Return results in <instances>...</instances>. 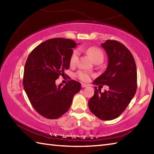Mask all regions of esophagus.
I'll return each instance as SVG.
<instances>
[{
	"mask_svg": "<svg viewBox=\"0 0 154 154\" xmlns=\"http://www.w3.org/2000/svg\"><path fill=\"white\" fill-rule=\"evenodd\" d=\"M81 86H82L83 88H85V87H87L88 86V85L86 84V83H82V85H81Z\"/></svg>",
	"mask_w": 154,
	"mask_h": 154,
	"instance_id": "34e87169",
	"label": "esophagus"
}]
</instances>
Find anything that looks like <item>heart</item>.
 I'll list each match as a JSON object with an SVG mask.
<instances>
[{
  "label": "heart",
  "mask_w": 154,
  "mask_h": 154,
  "mask_svg": "<svg viewBox=\"0 0 154 154\" xmlns=\"http://www.w3.org/2000/svg\"><path fill=\"white\" fill-rule=\"evenodd\" d=\"M85 51L86 52L87 54L89 55L92 58V60L94 63L97 61H103L104 60L103 52L99 48L92 46L87 48L86 50H85ZM78 59H79V51L77 50H75L73 52V54H72L70 57L69 63L71 66H75V65H76L78 61ZM76 76L81 81H87L89 79L91 74L86 71L80 70L77 72Z\"/></svg>",
  "instance_id": "b5f03b06"
}]
</instances>
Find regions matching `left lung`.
<instances>
[{
  "instance_id": "obj_1",
  "label": "left lung",
  "mask_w": 154,
  "mask_h": 154,
  "mask_svg": "<svg viewBox=\"0 0 154 154\" xmlns=\"http://www.w3.org/2000/svg\"><path fill=\"white\" fill-rule=\"evenodd\" d=\"M106 51L109 63L106 70L93 84L108 85L109 89L100 92L94 87L89 100L91 112L103 120H110L122 114L135 95L137 70L134 59L128 49L120 42L107 40L101 44Z\"/></svg>"
}]
</instances>
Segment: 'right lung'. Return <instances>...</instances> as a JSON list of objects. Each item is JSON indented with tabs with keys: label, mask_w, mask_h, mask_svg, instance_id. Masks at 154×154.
I'll use <instances>...</instances> for the list:
<instances>
[{
	"label": "right lung",
	"mask_w": 154,
	"mask_h": 154,
	"mask_svg": "<svg viewBox=\"0 0 154 154\" xmlns=\"http://www.w3.org/2000/svg\"><path fill=\"white\" fill-rule=\"evenodd\" d=\"M75 41L52 38L35 47L29 54L24 66L23 85L34 109L46 119H57L69 109L73 98L81 89L76 81L65 85H55L59 77L67 75Z\"/></svg>",
	"instance_id": "1"
}]
</instances>
